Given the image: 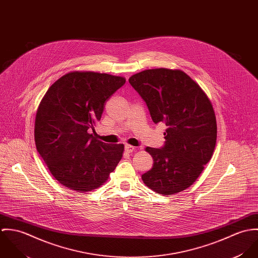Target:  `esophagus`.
Returning <instances> with one entry per match:
<instances>
[{
  "label": "esophagus",
  "instance_id": "1",
  "mask_svg": "<svg viewBox=\"0 0 258 258\" xmlns=\"http://www.w3.org/2000/svg\"><path fill=\"white\" fill-rule=\"evenodd\" d=\"M134 150H135V147H133L131 145H125V151L127 153H132Z\"/></svg>",
  "mask_w": 258,
  "mask_h": 258
}]
</instances>
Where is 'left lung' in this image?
I'll return each mask as SVG.
<instances>
[{
    "label": "left lung",
    "mask_w": 258,
    "mask_h": 258,
    "mask_svg": "<svg viewBox=\"0 0 258 258\" xmlns=\"http://www.w3.org/2000/svg\"><path fill=\"white\" fill-rule=\"evenodd\" d=\"M129 83L145 101L153 122L167 126L165 145L146 148L154 164L142 180L157 194L180 192L196 182L215 151L213 105L199 84L179 70H147L132 75Z\"/></svg>",
    "instance_id": "1"
}]
</instances>
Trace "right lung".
Listing matches in <instances>:
<instances>
[{"label":"right lung","mask_w":258,"mask_h":258,"mask_svg":"<svg viewBox=\"0 0 258 258\" xmlns=\"http://www.w3.org/2000/svg\"><path fill=\"white\" fill-rule=\"evenodd\" d=\"M121 76L73 72L57 79L37 109V152L59 184L89 191L104 184L122 158L123 144H107L89 133L104 104L124 85Z\"/></svg>","instance_id":"right-lung-1"}]
</instances>
